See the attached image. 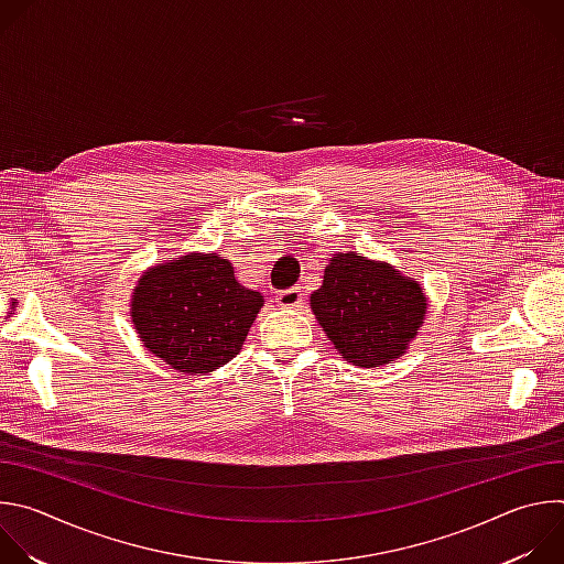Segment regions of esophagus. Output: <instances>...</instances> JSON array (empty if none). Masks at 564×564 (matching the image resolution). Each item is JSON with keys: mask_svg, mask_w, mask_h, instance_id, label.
Returning a JSON list of instances; mask_svg holds the SVG:
<instances>
[{"mask_svg": "<svg viewBox=\"0 0 564 564\" xmlns=\"http://www.w3.org/2000/svg\"><path fill=\"white\" fill-rule=\"evenodd\" d=\"M303 301V290L301 288H288L276 292V303L281 307H296Z\"/></svg>", "mask_w": 564, "mask_h": 564, "instance_id": "34e87169", "label": "esophagus"}]
</instances>
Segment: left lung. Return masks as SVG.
Listing matches in <instances>:
<instances>
[{
  "mask_svg": "<svg viewBox=\"0 0 564 564\" xmlns=\"http://www.w3.org/2000/svg\"><path fill=\"white\" fill-rule=\"evenodd\" d=\"M310 303L339 355L364 368L404 352L426 314V296L415 281L355 252L335 254Z\"/></svg>",
  "mask_w": 564,
  "mask_h": 564,
  "instance_id": "obj_1",
  "label": "left lung"
}]
</instances>
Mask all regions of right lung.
<instances>
[{
    "label": "right lung",
    "instance_id": "obj_1",
    "mask_svg": "<svg viewBox=\"0 0 564 564\" xmlns=\"http://www.w3.org/2000/svg\"><path fill=\"white\" fill-rule=\"evenodd\" d=\"M263 305L220 254H187L142 274L133 326L151 355L178 372H212L234 359Z\"/></svg>",
    "mask_w": 564,
    "mask_h": 564
}]
</instances>
